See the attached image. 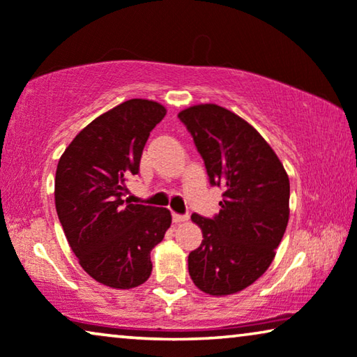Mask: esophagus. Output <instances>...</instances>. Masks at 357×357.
<instances>
[{"mask_svg": "<svg viewBox=\"0 0 357 357\" xmlns=\"http://www.w3.org/2000/svg\"><path fill=\"white\" fill-rule=\"evenodd\" d=\"M188 219V216H183V214H177V213H174L172 214V221L175 222V224H180V222H185Z\"/></svg>", "mask_w": 357, "mask_h": 357, "instance_id": "34e87169", "label": "esophagus"}]
</instances>
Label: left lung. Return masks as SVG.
<instances>
[{"label":"left lung","mask_w":357,"mask_h":357,"mask_svg":"<svg viewBox=\"0 0 357 357\" xmlns=\"http://www.w3.org/2000/svg\"><path fill=\"white\" fill-rule=\"evenodd\" d=\"M178 119L193 136L209 183L224 187L219 214H192L203 241L188 255L195 286L229 296L253 284L271 265L289 221V177L250 123L216 104L193 105Z\"/></svg>","instance_id":"1"}]
</instances>
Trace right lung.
I'll return each mask as SVG.
<instances>
[{
    "instance_id": "add662e5",
    "label": "right lung",
    "mask_w": 357,
    "mask_h": 357,
    "mask_svg": "<svg viewBox=\"0 0 357 357\" xmlns=\"http://www.w3.org/2000/svg\"><path fill=\"white\" fill-rule=\"evenodd\" d=\"M165 112L154 100H126L82 128L58 160L55 206L68 243L82 270L114 289L148 281L151 250L172 222L167 208L123 199Z\"/></svg>"
}]
</instances>
